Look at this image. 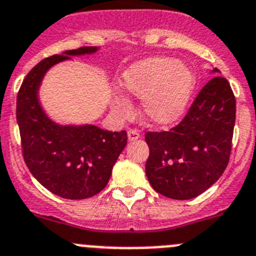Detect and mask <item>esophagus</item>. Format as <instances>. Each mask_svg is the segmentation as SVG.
Here are the masks:
<instances>
[{"mask_svg":"<svg viewBox=\"0 0 256 256\" xmlns=\"http://www.w3.org/2000/svg\"><path fill=\"white\" fill-rule=\"evenodd\" d=\"M140 138V134L138 130H128V142H135Z\"/></svg>","mask_w":256,"mask_h":256,"instance_id":"1","label":"esophagus"}]
</instances>
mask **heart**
<instances>
[{
  "label": "heart",
  "instance_id": "heart-1",
  "mask_svg": "<svg viewBox=\"0 0 256 256\" xmlns=\"http://www.w3.org/2000/svg\"><path fill=\"white\" fill-rule=\"evenodd\" d=\"M120 86L128 96L142 100V114L146 122L171 126L185 116L196 86L194 70L172 57H149L124 71ZM112 110L120 116L128 114L121 96L112 100Z\"/></svg>",
  "mask_w": 256,
  "mask_h": 256
}]
</instances>
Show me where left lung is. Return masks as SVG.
<instances>
[{"mask_svg":"<svg viewBox=\"0 0 256 256\" xmlns=\"http://www.w3.org/2000/svg\"><path fill=\"white\" fill-rule=\"evenodd\" d=\"M234 120V92L227 79L214 76L178 125L145 135L149 146L145 174L152 188L176 200L192 199L208 190L228 164Z\"/></svg>","mask_w":256,"mask_h":256,"instance_id":"8db88e82","label":"left lung"}]
</instances>
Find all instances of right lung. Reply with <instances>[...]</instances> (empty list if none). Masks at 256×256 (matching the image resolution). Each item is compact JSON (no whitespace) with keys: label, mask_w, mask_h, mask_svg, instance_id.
<instances>
[{"label":"right lung","mask_w":256,"mask_h":256,"mask_svg":"<svg viewBox=\"0 0 256 256\" xmlns=\"http://www.w3.org/2000/svg\"><path fill=\"white\" fill-rule=\"evenodd\" d=\"M98 50L82 47L42 60L29 71L18 94L16 120L25 163L39 184L64 199H86L100 192L128 142L126 131L57 124L39 100V89L50 68Z\"/></svg>","instance_id":"1"}]
</instances>
